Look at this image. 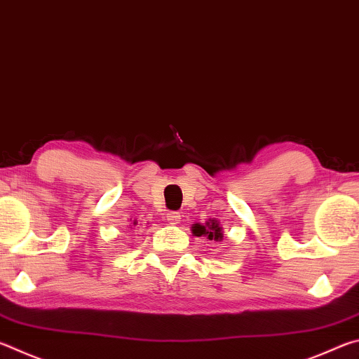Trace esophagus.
Masks as SVG:
<instances>
[{"label": "esophagus", "instance_id": "obj_1", "mask_svg": "<svg viewBox=\"0 0 359 359\" xmlns=\"http://www.w3.org/2000/svg\"><path fill=\"white\" fill-rule=\"evenodd\" d=\"M166 220L172 224L180 223V212H169V214L166 215Z\"/></svg>", "mask_w": 359, "mask_h": 359}]
</instances>
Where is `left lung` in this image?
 <instances>
[{"instance_id":"left-lung-1","label":"left lung","mask_w":359,"mask_h":359,"mask_svg":"<svg viewBox=\"0 0 359 359\" xmlns=\"http://www.w3.org/2000/svg\"><path fill=\"white\" fill-rule=\"evenodd\" d=\"M193 234L194 236H208V239H222L223 234H222V228L220 224H218L217 220H214V218H210V220L205 223V224H193Z\"/></svg>"}]
</instances>
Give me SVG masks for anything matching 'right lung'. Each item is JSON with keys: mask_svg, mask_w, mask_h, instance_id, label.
I'll return each mask as SVG.
<instances>
[{"mask_svg": "<svg viewBox=\"0 0 359 359\" xmlns=\"http://www.w3.org/2000/svg\"><path fill=\"white\" fill-rule=\"evenodd\" d=\"M135 224H136V223H135Z\"/></svg>", "mask_w": 359, "mask_h": 359, "instance_id": "obj_1", "label": "right lung"}]
</instances>
